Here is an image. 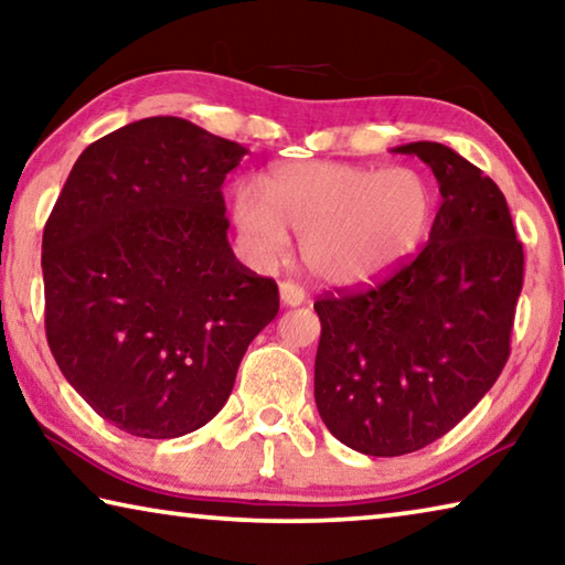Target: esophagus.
<instances>
[{"mask_svg": "<svg viewBox=\"0 0 565 565\" xmlns=\"http://www.w3.org/2000/svg\"><path fill=\"white\" fill-rule=\"evenodd\" d=\"M279 294H281V301L286 303V307H299V303H303V289L299 284L294 281H281L279 284Z\"/></svg>", "mask_w": 565, "mask_h": 565, "instance_id": "obj_1", "label": "esophagus"}]
</instances>
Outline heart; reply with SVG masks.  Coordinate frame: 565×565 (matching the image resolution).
I'll return each mask as SVG.
<instances>
[{
	"mask_svg": "<svg viewBox=\"0 0 565 565\" xmlns=\"http://www.w3.org/2000/svg\"><path fill=\"white\" fill-rule=\"evenodd\" d=\"M231 218L244 254L271 264L291 231L301 262L331 286H362L387 276L415 254L435 221V191L412 168H366L334 160L276 166L264 193L244 183Z\"/></svg>",
	"mask_w": 565,
	"mask_h": 565,
	"instance_id": "heart-1",
	"label": "heart"
}]
</instances>
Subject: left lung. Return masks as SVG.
<instances>
[{
	"label": "left lung",
	"instance_id": "left-lung-1",
	"mask_svg": "<svg viewBox=\"0 0 565 565\" xmlns=\"http://www.w3.org/2000/svg\"><path fill=\"white\" fill-rule=\"evenodd\" d=\"M440 183L427 246L387 279L315 301V399L329 433L395 458L440 440L486 397L510 356L523 244L505 195L452 148L409 142Z\"/></svg>",
	"mask_w": 565,
	"mask_h": 565
}]
</instances>
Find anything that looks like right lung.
<instances>
[{
    "label": "right lung",
    "mask_w": 565,
    "mask_h": 565,
    "mask_svg": "<svg viewBox=\"0 0 565 565\" xmlns=\"http://www.w3.org/2000/svg\"><path fill=\"white\" fill-rule=\"evenodd\" d=\"M246 156L183 118L83 150L42 236L44 331L97 415L136 437L203 427L234 390L279 286L238 262L221 185Z\"/></svg>",
    "instance_id": "right-lung-1"
}]
</instances>
